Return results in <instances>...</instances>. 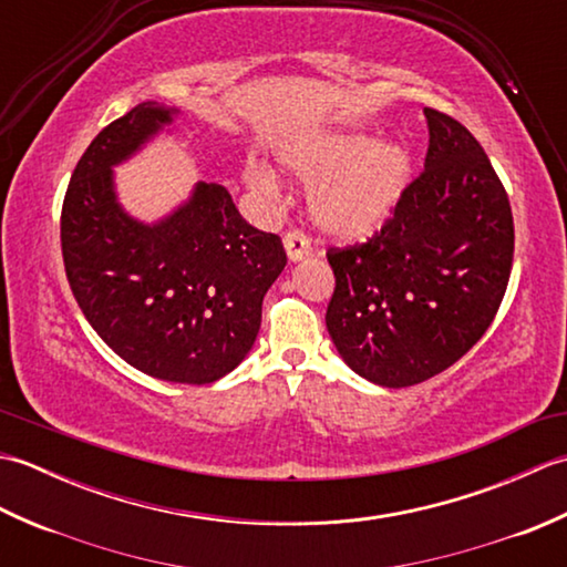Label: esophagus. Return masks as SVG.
Instances as JSON below:
<instances>
[{
    "instance_id": "34e87169",
    "label": "esophagus",
    "mask_w": 567,
    "mask_h": 567,
    "mask_svg": "<svg viewBox=\"0 0 567 567\" xmlns=\"http://www.w3.org/2000/svg\"><path fill=\"white\" fill-rule=\"evenodd\" d=\"M285 250H287V258L297 262L311 252V240L302 231H290L285 236Z\"/></svg>"
}]
</instances>
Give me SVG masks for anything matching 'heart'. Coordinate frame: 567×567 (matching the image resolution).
Wrapping results in <instances>:
<instances>
[{
	"instance_id": "1",
	"label": "heart",
	"mask_w": 567,
	"mask_h": 567,
	"mask_svg": "<svg viewBox=\"0 0 567 567\" xmlns=\"http://www.w3.org/2000/svg\"><path fill=\"white\" fill-rule=\"evenodd\" d=\"M277 163L309 189V214L323 234L363 240L388 224L412 175V153L404 141L382 138L360 128L315 131L292 136L275 151ZM246 185L262 197L280 192L268 165L250 158Z\"/></svg>"
}]
</instances>
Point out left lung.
Instances as JSON below:
<instances>
[{
  "instance_id": "8db88e82",
  "label": "left lung",
  "mask_w": 567,
  "mask_h": 567,
  "mask_svg": "<svg viewBox=\"0 0 567 567\" xmlns=\"http://www.w3.org/2000/svg\"><path fill=\"white\" fill-rule=\"evenodd\" d=\"M424 173L368 244L331 248L336 351L380 388H409L461 360L495 319L514 258L509 197L453 116L424 110Z\"/></svg>"
}]
</instances>
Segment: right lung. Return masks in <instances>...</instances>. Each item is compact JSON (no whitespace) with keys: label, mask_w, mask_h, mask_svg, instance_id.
<instances>
[{"label":"right lung","mask_w":567,"mask_h":567,"mask_svg":"<svg viewBox=\"0 0 567 567\" xmlns=\"http://www.w3.org/2000/svg\"><path fill=\"white\" fill-rule=\"evenodd\" d=\"M177 114L143 102L100 131L68 185L60 244L84 319L118 358L165 382L209 384L256 343L262 297L287 256L280 236L238 214L224 185L197 183L153 224L118 204L114 167Z\"/></svg>","instance_id":"right-lung-1"}]
</instances>
